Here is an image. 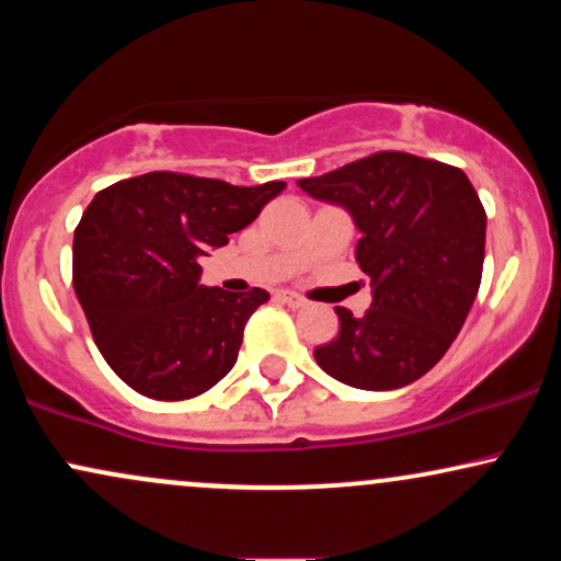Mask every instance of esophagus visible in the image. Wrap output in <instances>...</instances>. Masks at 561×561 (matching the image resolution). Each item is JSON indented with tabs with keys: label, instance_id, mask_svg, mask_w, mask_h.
<instances>
[{
	"label": "esophagus",
	"instance_id": "obj_1",
	"mask_svg": "<svg viewBox=\"0 0 561 561\" xmlns=\"http://www.w3.org/2000/svg\"><path fill=\"white\" fill-rule=\"evenodd\" d=\"M276 298H279L282 302H287L289 308L306 306V298H302V295H298V293H289V289H279V293H276Z\"/></svg>",
	"mask_w": 561,
	"mask_h": 561
}]
</instances>
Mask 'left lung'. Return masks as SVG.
<instances>
[{
    "instance_id": "8db88e82",
    "label": "left lung",
    "mask_w": 561,
    "mask_h": 561,
    "mask_svg": "<svg viewBox=\"0 0 561 561\" xmlns=\"http://www.w3.org/2000/svg\"><path fill=\"white\" fill-rule=\"evenodd\" d=\"M300 190L351 210L356 255L375 298L362 319L334 308L340 332L313 358L362 390H396L427 375L472 308L485 259V208L467 173L409 152H371Z\"/></svg>"
}]
</instances>
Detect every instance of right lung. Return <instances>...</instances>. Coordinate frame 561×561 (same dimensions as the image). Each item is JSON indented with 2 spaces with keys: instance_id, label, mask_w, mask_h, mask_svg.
Segmentation results:
<instances>
[{
  "instance_id": "1",
  "label": "right lung",
  "mask_w": 561,
  "mask_h": 561,
  "mask_svg": "<svg viewBox=\"0 0 561 561\" xmlns=\"http://www.w3.org/2000/svg\"><path fill=\"white\" fill-rule=\"evenodd\" d=\"M285 186L152 171L96 192L73 234V289L102 358L128 388L184 401L227 377L268 293L199 287L197 261Z\"/></svg>"
}]
</instances>
